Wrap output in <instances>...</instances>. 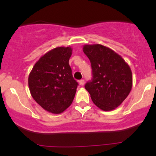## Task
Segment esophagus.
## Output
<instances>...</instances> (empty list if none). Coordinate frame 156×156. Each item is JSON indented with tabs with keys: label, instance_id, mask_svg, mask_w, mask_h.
I'll return each instance as SVG.
<instances>
[{
	"label": "esophagus",
	"instance_id": "34e87169",
	"mask_svg": "<svg viewBox=\"0 0 156 156\" xmlns=\"http://www.w3.org/2000/svg\"><path fill=\"white\" fill-rule=\"evenodd\" d=\"M79 84L80 86H83V85H84V83H85V81H84V80L83 79H81V80H80L79 81Z\"/></svg>",
	"mask_w": 156,
	"mask_h": 156
}]
</instances>
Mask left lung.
Here are the masks:
<instances>
[{
    "label": "left lung",
    "instance_id": "left-lung-1",
    "mask_svg": "<svg viewBox=\"0 0 156 156\" xmlns=\"http://www.w3.org/2000/svg\"><path fill=\"white\" fill-rule=\"evenodd\" d=\"M83 53L90 60L92 79L85 89L93 103L105 112L117 108L133 85L131 69L121 55L102 44H85Z\"/></svg>",
    "mask_w": 156,
    "mask_h": 156
}]
</instances>
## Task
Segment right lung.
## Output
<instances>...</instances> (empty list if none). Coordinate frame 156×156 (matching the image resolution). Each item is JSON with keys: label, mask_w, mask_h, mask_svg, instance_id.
<instances>
[{"label": "right lung", "mask_w": 156, "mask_h": 156, "mask_svg": "<svg viewBox=\"0 0 156 156\" xmlns=\"http://www.w3.org/2000/svg\"><path fill=\"white\" fill-rule=\"evenodd\" d=\"M71 47H58L36 62L28 76L32 98L44 110L61 114L72 104L78 82L73 78L69 60Z\"/></svg>", "instance_id": "1"}]
</instances>
